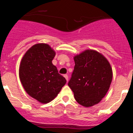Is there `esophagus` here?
<instances>
[{
    "label": "esophagus",
    "instance_id": "1",
    "mask_svg": "<svg viewBox=\"0 0 133 133\" xmlns=\"http://www.w3.org/2000/svg\"><path fill=\"white\" fill-rule=\"evenodd\" d=\"M64 78H66V81L68 82V80H69V77H68V75H64Z\"/></svg>",
    "mask_w": 133,
    "mask_h": 133
}]
</instances>
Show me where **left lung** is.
Returning a JSON list of instances; mask_svg holds the SVG:
<instances>
[{
  "label": "left lung",
  "mask_w": 133,
  "mask_h": 133,
  "mask_svg": "<svg viewBox=\"0 0 133 133\" xmlns=\"http://www.w3.org/2000/svg\"><path fill=\"white\" fill-rule=\"evenodd\" d=\"M75 65L68 85L82 106L97 104L105 96L112 78V69L99 52L87 50L74 57Z\"/></svg>",
  "instance_id": "1"
}]
</instances>
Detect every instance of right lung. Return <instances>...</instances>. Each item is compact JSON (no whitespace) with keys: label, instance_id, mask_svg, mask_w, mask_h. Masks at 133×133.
<instances>
[{"label":"right lung","instance_id":"add662e5","mask_svg":"<svg viewBox=\"0 0 133 133\" xmlns=\"http://www.w3.org/2000/svg\"><path fill=\"white\" fill-rule=\"evenodd\" d=\"M55 52L46 44H36L21 61L19 77L26 92L40 103H47L57 96L66 84L52 61Z\"/></svg>","mask_w":133,"mask_h":133}]
</instances>
